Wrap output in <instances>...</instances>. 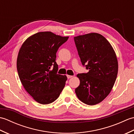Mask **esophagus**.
<instances>
[{
	"instance_id": "34e87169",
	"label": "esophagus",
	"mask_w": 134,
	"mask_h": 134,
	"mask_svg": "<svg viewBox=\"0 0 134 134\" xmlns=\"http://www.w3.org/2000/svg\"><path fill=\"white\" fill-rule=\"evenodd\" d=\"M67 76L68 79L71 78H72V77H73V76H72V75H67Z\"/></svg>"
}]
</instances>
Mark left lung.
I'll return each instance as SVG.
<instances>
[{
    "label": "left lung",
    "instance_id": "8db88e82",
    "mask_svg": "<svg viewBox=\"0 0 134 134\" xmlns=\"http://www.w3.org/2000/svg\"><path fill=\"white\" fill-rule=\"evenodd\" d=\"M78 55L87 73L78 74L79 86L75 93L89 105L97 104L112 90L118 72V62L109 42L100 34L91 33L74 37Z\"/></svg>",
    "mask_w": 134,
    "mask_h": 134
}]
</instances>
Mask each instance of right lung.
Wrapping results in <instances>:
<instances>
[{
  "label": "right lung",
  "instance_id": "1",
  "mask_svg": "<svg viewBox=\"0 0 134 134\" xmlns=\"http://www.w3.org/2000/svg\"><path fill=\"white\" fill-rule=\"evenodd\" d=\"M68 38L51 32H38L28 37L19 51L16 67L20 81L40 104L55 101L65 86L67 78L57 74L56 58L59 48Z\"/></svg>",
  "mask_w": 134,
  "mask_h": 134
}]
</instances>
